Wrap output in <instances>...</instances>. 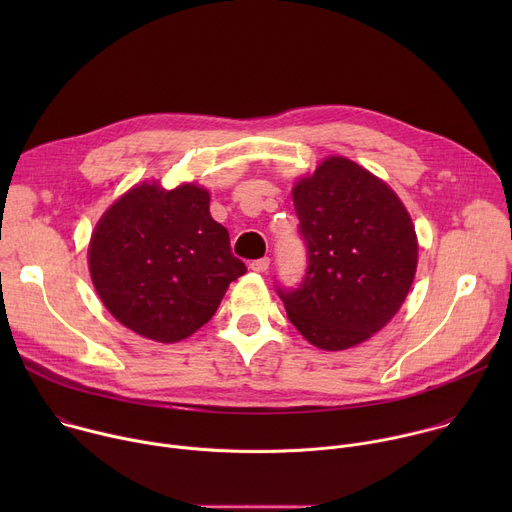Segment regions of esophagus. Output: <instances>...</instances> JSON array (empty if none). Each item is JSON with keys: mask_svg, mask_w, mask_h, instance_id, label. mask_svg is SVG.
<instances>
[{"mask_svg": "<svg viewBox=\"0 0 512 512\" xmlns=\"http://www.w3.org/2000/svg\"><path fill=\"white\" fill-rule=\"evenodd\" d=\"M269 257H263V259H255V261H251V271H255V273H267V269H269Z\"/></svg>", "mask_w": 512, "mask_h": 512, "instance_id": "obj_1", "label": "esophagus"}]
</instances>
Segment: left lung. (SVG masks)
<instances>
[{
  "instance_id": "obj_1",
  "label": "left lung",
  "mask_w": 512,
  "mask_h": 512,
  "mask_svg": "<svg viewBox=\"0 0 512 512\" xmlns=\"http://www.w3.org/2000/svg\"><path fill=\"white\" fill-rule=\"evenodd\" d=\"M308 267L277 287L289 322L322 350L369 340L399 312L417 269V235L399 196L369 170L326 158L294 192Z\"/></svg>"
}]
</instances>
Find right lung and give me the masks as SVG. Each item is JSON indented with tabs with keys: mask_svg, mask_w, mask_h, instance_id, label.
Returning <instances> with one entry per match:
<instances>
[{
	"mask_svg": "<svg viewBox=\"0 0 512 512\" xmlns=\"http://www.w3.org/2000/svg\"><path fill=\"white\" fill-rule=\"evenodd\" d=\"M208 208L210 194L196 184L143 182L101 216L89 245L91 279L125 328L156 342L184 340L247 271Z\"/></svg>",
	"mask_w": 512,
	"mask_h": 512,
	"instance_id": "add662e5",
	"label": "right lung"
}]
</instances>
